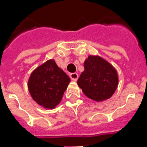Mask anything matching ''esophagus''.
Listing matches in <instances>:
<instances>
[{
    "label": "esophagus",
    "instance_id": "34e87169",
    "mask_svg": "<svg viewBox=\"0 0 147 147\" xmlns=\"http://www.w3.org/2000/svg\"><path fill=\"white\" fill-rule=\"evenodd\" d=\"M69 77L73 82H76L78 78V75L77 73H71L69 75Z\"/></svg>",
    "mask_w": 147,
    "mask_h": 147
}]
</instances>
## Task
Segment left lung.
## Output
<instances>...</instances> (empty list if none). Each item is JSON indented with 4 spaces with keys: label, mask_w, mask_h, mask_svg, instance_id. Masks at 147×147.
Here are the masks:
<instances>
[{
    "label": "left lung",
    "mask_w": 147,
    "mask_h": 147,
    "mask_svg": "<svg viewBox=\"0 0 147 147\" xmlns=\"http://www.w3.org/2000/svg\"><path fill=\"white\" fill-rule=\"evenodd\" d=\"M84 67L77 84L84 95L96 102L110 98L119 84L118 73L113 65L100 56L89 55Z\"/></svg>",
    "instance_id": "8db88e82"
}]
</instances>
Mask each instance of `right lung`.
Masks as SVG:
<instances>
[{
    "label": "right lung",
    "instance_id": "right-lung-1",
    "mask_svg": "<svg viewBox=\"0 0 147 147\" xmlns=\"http://www.w3.org/2000/svg\"><path fill=\"white\" fill-rule=\"evenodd\" d=\"M70 82L69 77L51 59L31 73L28 89L32 99L39 106L53 109L61 102Z\"/></svg>",
    "mask_w": 147,
    "mask_h": 147
}]
</instances>
